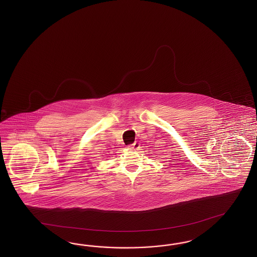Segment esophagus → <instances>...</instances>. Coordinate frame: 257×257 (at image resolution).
<instances>
[{
    "label": "esophagus",
    "mask_w": 257,
    "mask_h": 257,
    "mask_svg": "<svg viewBox=\"0 0 257 257\" xmlns=\"http://www.w3.org/2000/svg\"><path fill=\"white\" fill-rule=\"evenodd\" d=\"M138 148H139V144L137 142H135L134 144H131V145L128 146V149H130V150H136Z\"/></svg>",
    "instance_id": "1"
}]
</instances>
